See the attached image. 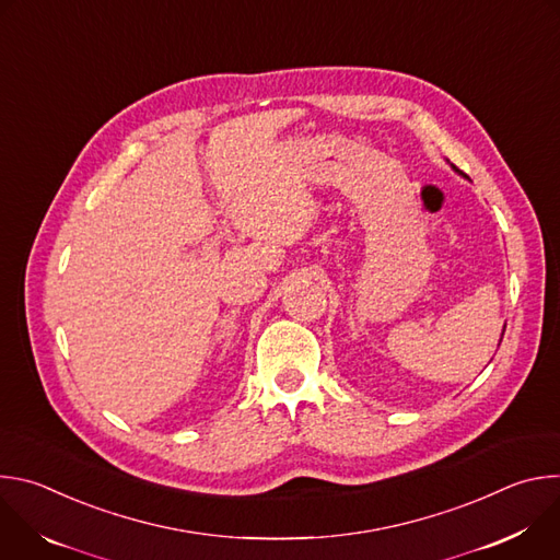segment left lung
Returning a JSON list of instances; mask_svg holds the SVG:
<instances>
[{"mask_svg":"<svg viewBox=\"0 0 560 560\" xmlns=\"http://www.w3.org/2000/svg\"><path fill=\"white\" fill-rule=\"evenodd\" d=\"M452 168L456 171V166H452ZM456 173H458V171H456ZM458 175H463V173H458ZM503 332H505V326H503ZM501 339H503V335H501ZM499 346H501V341H499Z\"/></svg>","mask_w":560,"mask_h":560,"instance_id":"left-lung-1","label":"left lung"}]
</instances>
